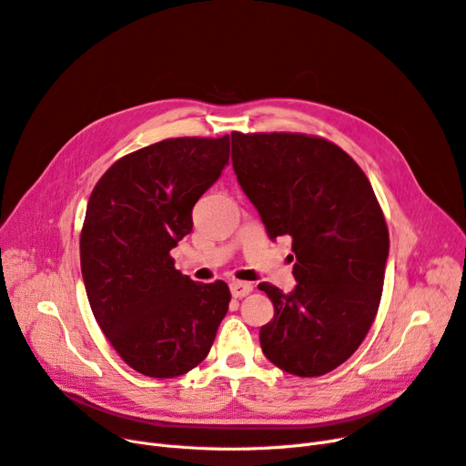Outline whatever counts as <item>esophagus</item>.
<instances>
[{"label": "esophagus", "mask_w": 466, "mask_h": 466, "mask_svg": "<svg viewBox=\"0 0 466 466\" xmlns=\"http://www.w3.org/2000/svg\"><path fill=\"white\" fill-rule=\"evenodd\" d=\"M252 285L250 283H245V281H233L231 283V294L235 298H243V296H248L252 292Z\"/></svg>", "instance_id": "obj_1"}]
</instances>
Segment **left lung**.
Listing matches in <instances>:
<instances>
[{
    "instance_id": "left-lung-1",
    "label": "left lung",
    "mask_w": 466,
    "mask_h": 466,
    "mask_svg": "<svg viewBox=\"0 0 466 466\" xmlns=\"http://www.w3.org/2000/svg\"><path fill=\"white\" fill-rule=\"evenodd\" d=\"M233 168L271 238L292 237L296 289L259 283L273 319L266 358L296 377H321L360 348L373 325L390 248L373 187L358 162L318 136L231 134Z\"/></svg>"
}]
</instances>
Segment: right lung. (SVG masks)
Returning a JSON list of instances; mask_svg holds the SVG:
<instances>
[{"label": "right lung", "instance_id": "right-lung-1", "mask_svg": "<svg viewBox=\"0 0 466 466\" xmlns=\"http://www.w3.org/2000/svg\"><path fill=\"white\" fill-rule=\"evenodd\" d=\"M228 160L229 136L164 139L118 158L91 191L80 233L87 300L122 361L145 377L197 367L228 313V283H195L170 256Z\"/></svg>", "mask_w": 466, "mask_h": 466}]
</instances>
